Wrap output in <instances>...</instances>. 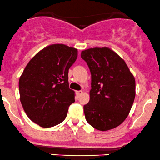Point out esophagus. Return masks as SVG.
I'll use <instances>...</instances> for the list:
<instances>
[{"label":"esophagus","mask_w":160,"mask_h":160,"mask_svg":"<svg viewBox=\"0 0 160 160\" xmlns=\"http://www.w3.org/2000/svg\"><path fill=\"white\" fill-rule=\"evenodd\" d=\"M82 93H83V91H82V90H78V91H76V94L78 96H80Z\"/></svg>","instance_id":"esophagus-1"}]
</instances>
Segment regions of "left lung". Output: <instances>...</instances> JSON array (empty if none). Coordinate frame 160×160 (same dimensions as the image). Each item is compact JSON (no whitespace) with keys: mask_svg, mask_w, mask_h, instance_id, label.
Segmentation results:
<instances>
[{"mask_svg":"<svg viewBox=\"0 0 160 160\" xmlns=\"http://www.w3.org/2000/svg\"><path fill=\"white\" fill-rule=\"evenodd\" d=\"M91 72L90 101L84 106L87 122L98 131L113 129L125 121L136 96V82L124 59L108 47L82 51Z\"/></svg>","mask_w":160,"mask_h":160,"instance_id":"8db88e82","label":"left lung"}]
</instances>
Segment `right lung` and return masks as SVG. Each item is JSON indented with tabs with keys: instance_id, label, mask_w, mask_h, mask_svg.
<instances>
[{
	"instance_id": "add662e5",
	"label": "right lung",
	"mask_w": 160,
	"mask_h": 160,
	"mask_svg": "<svg viewBox=\"0 0 160 160\" xmlns=\"http://www.w3.org/2000/svg\"><path fill=\"white\" fill-rule=\"evenodd\" d=\"M77 49L49 45L29 61L19 78L20 100L29 119L42 128L54 127L66 118L75 92L69 88V69Z\"/></svg>"
}]
</instances>
